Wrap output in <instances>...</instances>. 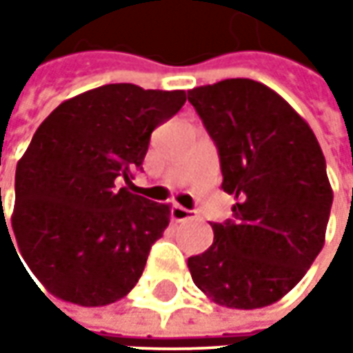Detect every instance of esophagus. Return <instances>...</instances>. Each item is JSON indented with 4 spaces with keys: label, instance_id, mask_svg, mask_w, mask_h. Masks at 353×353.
<instances>
[{
    "label": "esophagus",
    "instance_id": "esophagus-1",
    "mask_svg": "<svg viewBox=\"0 0 353 353\" xmlns=\"http://www.w3.org/2000/svg\"><path fill=\"white\" fill-rule=\"evenodd\" d=\"M170 218H172L174 222H184V220H190V218H194V212L188 210V208H184V206L174 204V206L170 208Z\"/></svg>",
    "mask_w": 353,
    "mask_h": 353
}]
</instances>
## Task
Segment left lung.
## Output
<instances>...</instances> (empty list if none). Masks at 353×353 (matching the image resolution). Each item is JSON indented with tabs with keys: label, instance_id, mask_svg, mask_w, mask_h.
Returning a JSON list of instances; mask_svg holds the SVG:
<instances>
[{
	"label": "left lung",
	"instance_id": "8db88e82",
	"mask_svg": "<svg viewBox=\"0 0 353 353\" xmlns=\"http://www.w3.org/2000/svg\"><path fill=\"white\" fill-rule=\"evenodd\" d=\"M218 147L232 220L188 257L192 281L216 305L261 308L305 277L324 245L332 186L316 135L277 92L250 78L188 90Z\"/></svg>",
	"mask_w": 353,
	"mask_h": 353
}]
</instances>
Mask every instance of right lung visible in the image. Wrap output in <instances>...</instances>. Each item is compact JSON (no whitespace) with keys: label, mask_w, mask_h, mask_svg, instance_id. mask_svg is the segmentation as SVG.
<instances>
[{"label":"right lung","mask_w":353,"mask_h":353,"mask_svg":"<svg viewBox=\"0 0 353 353\" xmlns=\"http://www.w3.org/2000/svg\"><path fill=\"white\" fill-rule=\"evenodd\" d=\"M184 102V90L105 84L62 102L34 131L15 170L11 225L54 296L103 306L135 287L170 206L133 194L131 170Z\"/></svg>","instance_id":"obj_1"}]
</instances>
